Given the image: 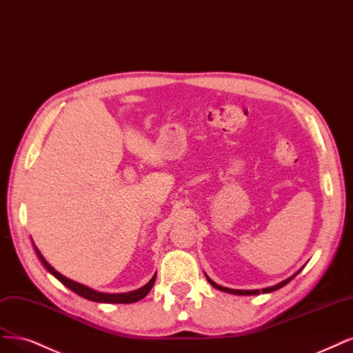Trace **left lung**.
<instances>
[{
    "mask_svg": "<svg viewBox=\"0 0 353 353\" xmlns=\"http://www.w3.org/2000/svg\"><path fill=\"white\" fill-rule=\"evenodd\" d=\"M302 269H299L295 274H292L290 277H288L286 281H283V282H281V283H277V285H274V286H270V288H264V289H252V290H242V289H229V288H223V286H221V285H217V283H214L212 279L205 274V277H208V281H209V283L213 286V288H216V289H219V290H222V292H228V294H234V295H259L260 292H263V294H269V292H273V290H277V289H281V288H283L285 285H288L290 281H292V279L301 272Z\"/></svg>",
    "mask_w": 353,
    "mask_h": 353,
    "instance_id": "left-lung-1",
    "label": "left lung"
}]
</instances>
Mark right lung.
Returning a JSON list of instances; mask_svg holds the SVG:
<instances>
[{
	"mask_svg": "<svg viewBox=\"0 0 353 353\" xmlns=\"http://www.w3.org/2000/svg\"><path fill=\"white\" fill-rule=\"evenodd\" d=\"M33 247H34L36 254H38L39 260L42 261V264L45 265V269L48 272H50L52 276H55L58 281L63 283L64 286L71 289L72 292L83 296V298L89 299V301H93V302H103V303H132V302H137V301L143 299L145 295L150 292L153 285H154V281H156V274H154L149 281V283H145L140 289L131 290V292H125V294H103V292H98V290H94V289H92L89 286H84L81 283H77L74 281H71V279H68V277L63 276L61 273H58L54 269V267L43 259V255L41 254V251L38 248H36L34 244H33Z\"/></svg>",
	"mask_w": 353,
	"mask_h": 353,
	"instance_id": "obj_1",
	"label": "right lung"
}]
</instances>
